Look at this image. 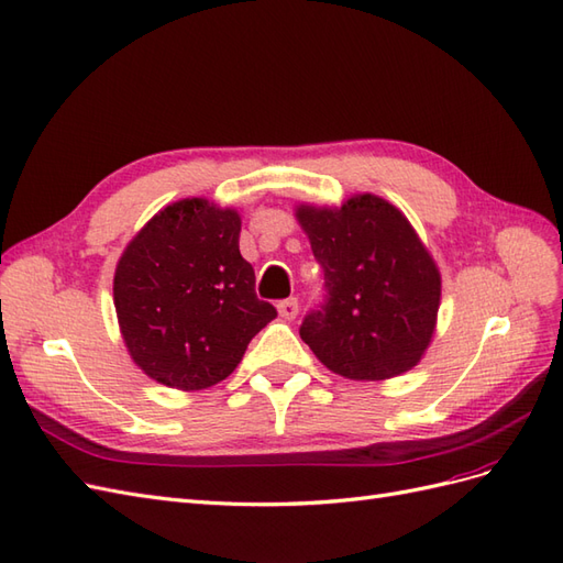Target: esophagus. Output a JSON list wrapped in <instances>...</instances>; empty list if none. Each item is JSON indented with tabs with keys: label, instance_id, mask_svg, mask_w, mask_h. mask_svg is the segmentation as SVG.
Wrapping results in <instances>:
<instances>
[{
	"label": "esophagus",
	"instance_id": "1",
	"mask_svg": "<svg viewBox=\"0 0 563 563\" xmlns=\"http://www.w3.org/2000/svg\"><path fill=\"white\" fill-rule=\"evenodd\" d=\"M278 313L280 318L285 320H295L299 316V301L292 297V299H285L278 303Z\"/></svg>",
	"mask_w": 563,
	"mask_h": 563
}]
</instances>
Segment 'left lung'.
Wrapping results in <instances>:
<instances>
[{
  "instance_id": "8db88e82",
  "label": "left lung",
  "mask_w": 563,
  "mask_h": 563,
  "mask_svg": "<svg viewBox=\"0 0 563 563\" xmlns=\"http://www.w3.org/2000/svg\"><path fill=\"white\" fill-rule=\"evenodd\" d=\"M295 217L325 271L323 311L301 340L334 375L382 382L422 361L441 307V271L408 217L375 192L342 205L297 202Z\"/></svg>"
}]
</instances>
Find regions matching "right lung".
I'll return each instance as SVG.
<instances>
[{"label": "right lung", "mask_w": 563, "mask_h": 563, "mask_svg": "<svg viewBox=\"0 0 563 563\" xmlns=\"http://www.w3.org/2000/svg\"><path fill=\"white\" fill-rule=\"evenodd\" d=\"M240 214L181 198L126 243L112 278L122 342L143 375L179 391L210 389L243 361L276 309L254 295L238 247Z\"/></svg>", "instance_id": "right-lung-1"}]
</instances>
